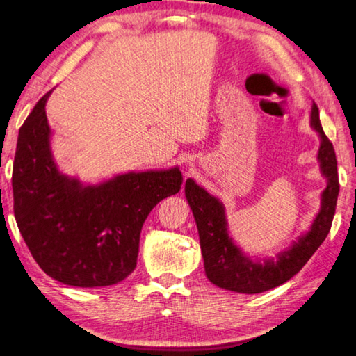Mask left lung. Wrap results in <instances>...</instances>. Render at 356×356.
<instances>
[{
    "instance_id": "8db88e82",
    "label": "left lung",
    "mask_w": 356,
    "mask_h": 356,
    "mask_svg": "<svg viewBox=\"0 0 356 356\" xmlns=\"http://www.w3.org/2000/svg\"><path fill=\"white\" fill-rule=\"evenodd\" d=\"M311 126L320 137L317 159L320 170L326 178V188L322 192V207L309 232L301 235L292 246L279 252L276 257L249 259L229 235L222 202L208 194L192 178L186 179V199L199 230L203 265L209 282L238 293L266 292L292 279L325 241L334 218L339 178L333 143L322 129L316 104H312L311 108Z\"/></svg>"
}]
</instances>
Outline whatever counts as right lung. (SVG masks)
I'll return each instance as SVG.
<instances>
[{"mask_svg": "<svg viewBox=\"0 0 356 356\" xmlns=\"http://www.w3.org/2000/svg\"><path fill=\"white\" fill-rule=\"evenodd\" d=\"M50 92L19 131L13 168L17 225L33 259L55 281L90 289L118 284L136 270L145 219L179 192L181 172H129L99 184L64 175L50 148Z\"/></svg>", "mask_w": 356, "mask_h": 356, "instance_id": "1", "label": "right lung"}]
</instances>
